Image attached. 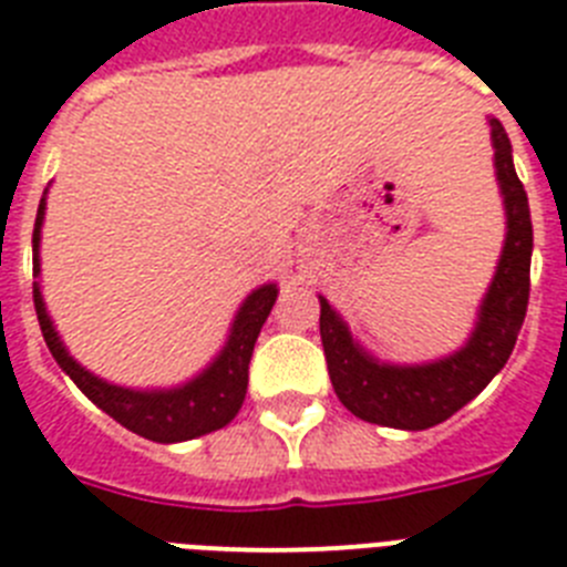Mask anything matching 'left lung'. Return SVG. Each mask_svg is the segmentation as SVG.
<instances>
[{
	"label": "left lung",
	"instance_id": "8db88e82",
	"mask_svg": "<svg viewBox=\"0 0 567 567\" xmlns=\"http://www.w3.org/2000/svg\"><path fill=\"white\" fill-rule=\"evenodd\" d=\"M489 141L507 233L473 334L458 351L430 363H383L351 337L337 308L320 297V337L331 386L360 421L409 432L444 423L502 372L516 346L530 297L534 225L527 193L513 166L511 137L496 117H489Z\"/></svg>",
	"mask_w": 567,
	"mask_h": 567
}]
</instances>
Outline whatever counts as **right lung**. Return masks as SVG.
Here are the masks:
<instances>
[{
	"label": "right lung",
	"mask_w": 567,
	"mask_h": 567,
	"mask_svg": "<svg viewBox=\"0 0 567 567\" xmlns=\"http://www.w3.org/2000/svg\"><path fill=\"white\" fill-rule=\"evenodd\" d=\"M42 221H45V195H42L37 225H33V276L37 279H40ZM276 293L279 288L274 282L259 285L256 291L247 293L233 317L225 346L213 357L210 365L202 369L193 380L173 389H130L97 378L85 365H80L63 346L54 322H51L49 308H45V299H42L40 282H33V308H37L45 346L60 363V369L78 383V389L89 401L97 403L106 415H112L135 435L158 441V444H178V441L221 430L239 415L247 394V365L254 357L256 337L274 308Z\"/></svg>",
	"instance_id": "add662e5"
}]
</instances>
